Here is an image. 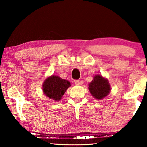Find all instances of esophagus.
<instances>
[{"mask_svg":"<svg viewBox=\"0 0 147 147\" xmlns=\"http://www.w3.org/2000/svg\"><path fill=\"white\" fill-rule=\"evenodd\" d=\"M75 84L77 86H81L83 84V81H82V80H76Z\"/></svg>","mask_w":147,"mask_h":147,"instance_id":"esophagus-1","label":"esophagus"}]
</instances>
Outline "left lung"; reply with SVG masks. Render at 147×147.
<instances>
[{"label":"left lung","mask_w":147,"mask_h":147,"mask_svg":"<svg viewBox=\"0 0 147 147\" xmlns=\"http://www.w3.org/2000/svg\"><path fill=\"white\" fill-rule=\"evenodd\" d=\"M88 86V89L92 96L98 100H102L106 97L111 91L110 84L107 78H104L99 74L94 76Z\"/></svg>","instance_id":"obj_1"}]
</instances>
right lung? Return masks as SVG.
<instances>
[{
	"label": "right lung",
	"mask_w": 147,
	"mask_h": 147,
	"mask_svg": "<svg viewBox=\"0 0 147 147\" xmlns=\"http://www.w3.org/2000/svg\"><path fill=\"white\" fill-rule=\"evenodd\" d=\"M71 86V83L59 76L52 75L45 80L42 85V90L48 98L54 101H59L63 94Z\"/></svg>",
	"instance_id": "right-lung-1"
}]
</instances>
